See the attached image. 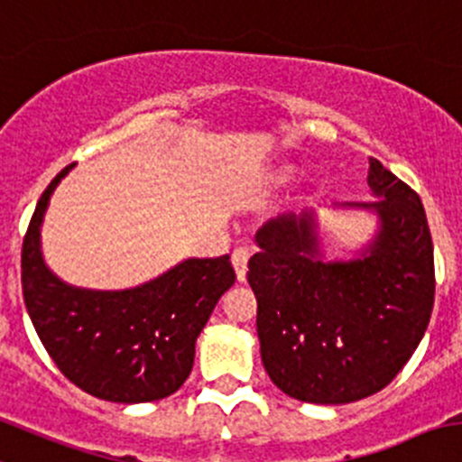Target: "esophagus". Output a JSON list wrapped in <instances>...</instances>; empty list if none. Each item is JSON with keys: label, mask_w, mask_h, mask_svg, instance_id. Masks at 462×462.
<instances>
[{"label": "esophagus", "mask_w": 462, "mask_h": 462, "mask_svg": "<svg viewBox=\"0 0 462 462\" xmlns=\"http://www.w3.org/2000/svg\"><path fill=\"white\" fill-rule=\"evenodd\" d=\"M248 259H250V253L245 248H236L235 253H232V266H235L236 280L239 282H245V273H248Z\"/></svg>", "instance_id": "1"}]
</instances>
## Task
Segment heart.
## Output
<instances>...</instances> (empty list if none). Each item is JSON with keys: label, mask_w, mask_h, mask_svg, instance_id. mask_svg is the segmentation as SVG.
Returning <instances> with one entry per match:
<instances>
[{"label": "heart", "mask_w": 462, "mask_h": 462, "mask_svg": "<svg viewBox=\"0 0 462 462\" xmlns=\"http://www.w3.org/2000/svg\"><path fill=\"white\" fill-rule=\"evenodd\" d=\"M291 176H293V167H284V169H280V171H277L275 180L277 182H286V180H291Z\"/></svg>", "instance_id": "1"}]
</instances>
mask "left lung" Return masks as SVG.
I'll use <instances>...</instances> for the list:
<instances>
[{"instance_id": "left-lung-1", "label": "left lung", "mask_w": 462, "mask_h": 462, "mask_svg": "<svg viewBox=\"0 0 462 462\" xmlns=\"http://www.w3.org/2000/svg\"><path fill=\"white\" fill-rule=\"evenodd\" d=\"M374 200L345 203L377 218L350 259H327L313 212L282 214L254 235L248 263L271 382L307 404H350L397 377L433 309V244L422 200L370 158Z\"/></svg>"}]
</instances>
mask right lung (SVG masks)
<instances>
[{
	"label": "right lung",
	"mask_w": 462,
	"mask_h": 462,
	"mask_svg": "<svg viewBox=\"0 0 462 462\" xmlns=\"http://www.w3.org/2000/svg\"><path fill=\"white\" fill-rule=\"evenodd\" d=\"M62 169L38 200L22 245V291L44 350L80 391L117 404L173 395L189 377L196 338L235 284L230 257L185 259L124 291L80 289L44 263L40 230Z\"/></svg>",
	"instance_id": "1"
}]
</instances>
